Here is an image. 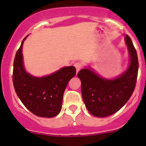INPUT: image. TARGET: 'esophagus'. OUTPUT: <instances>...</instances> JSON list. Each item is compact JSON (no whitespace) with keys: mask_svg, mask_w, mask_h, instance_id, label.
I'll list each match as a JSON object with an SVG mask.
<instances>
[{"mask_svg":"<svg viewBox=\"0 0 146 146\" xmlns=\"http://www.w3.org/2000/svg\"><path fill=\"white\" fill-rule=\"evenodd\" d=\"M74 66H75L76 72H77H77L80 70L81 67H82V64H81L80 63H76V64H74Z\"/></svg>","mask_w":146,"mask_h":146,"instance_id":"1","label":"esophagus"}]
</instances>
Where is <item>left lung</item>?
<instances>
[{
    "instance_id": "1",
    "label": "left lung",
    "mask_w": 146,
    "mask_h": 146,
    "mask_svg": "<svg viewBox=\"0 0 146 146\" xmlns=\"http://www.w3.org/2000/svg\"><path fill=\"white\" fill-rule=\"evenodd\" d=\"M129 62L127 69L113 78H105L91 66L78 72L83 102L88 112L99 118L109 116L118 111L133 93L138 72L137 55L131 38L124 35Z\"/></svg>"
}]
</instances>
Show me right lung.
I'll list each match as a JSON object with an SVG mask.
<instances>
[{"instance_id": "obj_1", "label": "right lung", "mask_w": 146, "mask_h": 146, "mask_svg": "<svg viewBox=\"0 0 146 146\" xmlns=\"http://www.w3.org/2000/svg\"><path fill=\"white\" fill-rule=\"evenodd\" d=\"M22 42L14 61L13 83L25 108L38 117L52 118L61 110L63 96L69 81L76 74L75 67L64 66L49 75L36 77L25 70Z\"/></svg>"}]
</instances>
